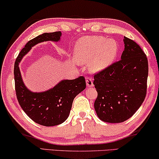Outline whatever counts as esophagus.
I'll use <instances>...</instances> for the list:
<instances>
[{"mask_svg": "<svg viewBox=\"0 0 159 159\" xmlns=\"http://www.w3.org/2000/svg\"><path fill=\"white\" fill-rule=\"evenodd\" d=\"M86 86L89 87H93V80L90 77H87L86 78Z\"/></svg>", "mask_w": 159, "mask_h": 159, "instance_id": "esophagus-1", "label": "esophagus"}]
</instances>
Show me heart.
Wrapping results in <instances>:
<instances>
[{"instance_id":"1","label":"heart","mask_w":159,"mask_h":159,"mask_svg":"<svg viewBox=\"0 0 159 159\" xmlns=\"http://www.w3.org/2000/svg\"><path fill=\"white\" fill-rule=\"evenodd\" d=\"M118 46L113 39L107 40L102 37H87L75 44L74 59L77 63H89L92 72L107 68L117 55Z\"/></svg>"}]
</instances>
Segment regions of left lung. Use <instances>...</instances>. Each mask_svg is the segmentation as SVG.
I'll list each match as a JSON object with an SVG mask.
<instances>
[{
  "instance_id": "1",
  "label": "left lung",
  "mask_w": 159,
  "mask_h": 159,
  "mask_svg": "<svg viewBox=\"0 0 159 159\" xmlns=\"http://www.w3.org/2000/svg\"><path fill=\"white\" fill-rule=\"evenodd\" d=\"M121 60L95 73L93 85L97 91L94 109L98 117L109 123L130 118L146 96L148 63L140 47L124 37Z\"/></svg>"
}]
</instances>
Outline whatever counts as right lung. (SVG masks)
Wrapping results in <instances>:
<instances>
[{
  "instance_id": "1",
  "label": "right lung",
  "mask_w": 159,
  "mask_h": 159,
  "mask_svg": "<svg viewBox=\"0 0 159 159\" xmlns=\"http://www.w3.org/2000/svg\"><path fill=\"white\" fill-rule=\"evenodd\" d=\"M61 32L44 33L29 41L21 50L14 64L16 94L20 106L36 123L50 127L62 123L70 114L74 98L86 89L84 76L62 80L52 89L44 92H32L24 85L19 70V62L35 44L46 41L58 42Z\"/></svg>"
}]
</instances>
